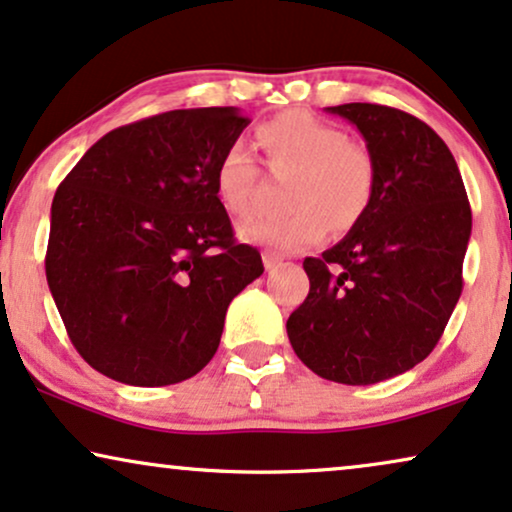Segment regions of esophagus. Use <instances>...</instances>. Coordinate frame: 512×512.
<instances>
[{
  "instance_id": "34e87169",
  "label": "esophagus",
  "mask_w": 512,
  "mask_h": 512,
  "mask_svg": "<svg viewBox=\"0 0 512 512\" xmlns=\"http://www.w3.org/2000/svg\"><path fill=\"white\" fill-rule=\"evenodd\" d=\"M262 260H264V269H267V271H274L283 264V257L276 255V252H269V250H264Z\"/></svg>"
}]
</instances>
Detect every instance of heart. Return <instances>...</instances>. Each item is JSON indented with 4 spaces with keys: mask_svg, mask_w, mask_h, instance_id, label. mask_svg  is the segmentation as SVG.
<instances>
[{
    "mask_svg": "<svg viewBox=\"0 0 512 512\" xmlns=\"http://www.w3.org/2000/svg\"><path fill=\"white\" fill-rule=\"evenodd\" d=\"M257 139L276 170L290 172L288 205L281 215L241 226V236L271 250L290 252L319 243L328 229L347 231L364 217L375 189V163L364 144L347 139L331 122L307 111H286L257 129ZM257 167L241 144L219 158L215 189L222 205L238 217L255 208Z\"/></svg>",
    "mask_w": 512,
    "mask_h": 512,
    "instance_id": "b5f03b06",
    "label": "heart"
}]
</instances>
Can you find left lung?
<instances>
[{
	"instance_id": "left-lung-1",
	"label": "left lung",
	"mask_w": 512,
	"mask_h": 512,
	"mask_svg": "<svg viewBox=\"0 0 512 512\" xmlns=\"http://www.w3.org/2000/svg\"><path fill=\"white\" fill-rule=\"evenodd\" d=\"M359 129L375 163L364 217L321 257H307L309 295L286 323L307 368L373 385L420 364L463 290L472 215L449 146L413 115L378 103L326 108Z\"/></svg>"
}]
</instances>
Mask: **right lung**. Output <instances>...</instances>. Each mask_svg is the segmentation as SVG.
Masks as SVG:
<instances>
[{
    "label": "right lung",
    "instance_id": "add662e5",
    "mask_svg": "<svg viewBox=\"0 0 512 512\" xmlns=\"http://www.w3.org/2000/svg\"><path fill=\"white\" fill-rule=\"evenodd\" d=\"M248 122L238 108H189L118 127L56 189L47 283L99 373L163 387L215 357L231 300L264 271L215 189Z\"/></svg>",
    "mask_w": 512,
    "mask_h": 512
}]
</instances>
